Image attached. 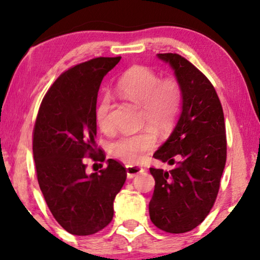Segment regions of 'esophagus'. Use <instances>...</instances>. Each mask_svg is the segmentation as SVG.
<instances>
[{
	"label": "esophagus",
	"mask_w": 260,
	"mask_h": 260,
	"mask_svg": "<svg viewBox=\"0 0 260 260\" xmlns=\"http://www.w3.org/2000/svg\"><path fill=\"white\" fill-rule=\"evenodd\" d=\"M142 172H144L143 168H141V167H137V166H126V176L127 179H133L137 175V174H140Z\"/></svg>",
	"instance_id": "obj_1"
}]
</instances>
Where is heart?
<instances>
[{
  "label": "heart",
  "instance_id": "b5f03b06",
  "mask_svg": "<svg viewBox=\"0 0 260 260\" xmlns=\"http://www.w3.org/2000/svg\"><path fill=\"white\" fill-rule=\"evenodd\" d=\"M116 87L120 95L142 106V122L159 134H168L175 125L182 104V88L176 79L159 80L158 74L148 67L133 66L120 76ZM109 112L110 97L105 94L95 108V122L102 130L110 127ZM153 129L144 127L116 138L109 145L110 154L124 163L140 162L157 143Z\"/></svg>",
  "mask_w": 260,
  "mask_h": 260
}]
</instances>
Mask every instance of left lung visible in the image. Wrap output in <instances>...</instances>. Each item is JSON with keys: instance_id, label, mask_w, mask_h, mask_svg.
<instances>
[{"instance_id": "left-lung-1", "label": "left lung", "mask_w": 260, "mask_h": 260, "mask_svg": "<svg viewBox=\"0 0 260 260\" xmlns=\"http://www.w3.org/2000/svg\"><path fill=\"white\" fill-rule=\"evenodd\" d=\"M182 88L176 125L154 157L172 170L150 168L155 189L149 215L159 230L184 233L204 221L218 195L226 163L222 106L207 78L183 56L157 54Z\"/></svg>"}]
</instances>
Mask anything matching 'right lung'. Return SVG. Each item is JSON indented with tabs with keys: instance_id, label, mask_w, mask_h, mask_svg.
I'll return each mask as SVG.
<instances>
[{
	"instance_id": "obj_1",
	"label": "right lung",
	"mask_w": 260,
	"mask_h": 260,
	"mask_svg": "<svg viewBox=\"0 0 260 260\" xmlns=\"http://www.w3.org/2000/svg\"><path fill=\"white\" fill-rule=\"evenodd\" d=\"M117 58H95L79 63L54 81L39 109L33 156L38 182L49 211L67 232L90 236L113 218V201L126 180L125 168L115 159L87 174L84 157L104 161L97 150L98 91Z\"/></svg>"
}]
</instances>
